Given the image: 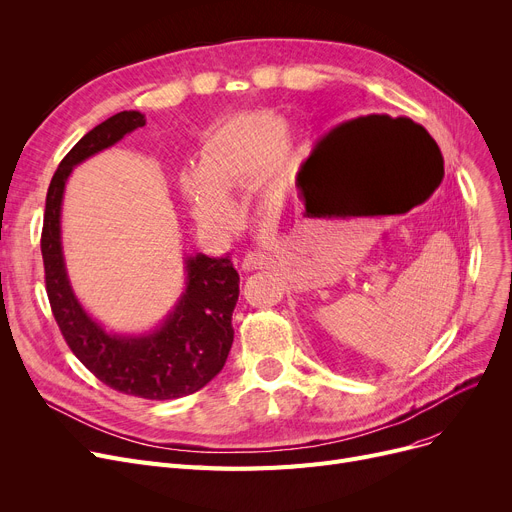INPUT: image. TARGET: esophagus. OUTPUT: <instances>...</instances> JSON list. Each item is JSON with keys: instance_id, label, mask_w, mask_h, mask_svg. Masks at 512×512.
Returning a JSON list of instances; mask_svg holds the SVG:
<instances>
[{"instance_id": "esophagus-1", "label": "esophagus", "mask_w": 512, "mask_h": 512, "mask_svg": "<svg viewBox=\"0 0 512 512\" xmlns=\"http://www.w3.org/2000/svg\"><path fill=\"white\" fill-rule=\"evenodd\" d=\"M270 257L261 251H251L245 257H242V270L245 272H255V270H263V267L270 265Z\"/></svg>"}]
</instances>
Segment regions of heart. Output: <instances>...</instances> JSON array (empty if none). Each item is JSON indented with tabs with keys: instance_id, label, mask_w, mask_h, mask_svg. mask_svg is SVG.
<instances>
[{
	"instance_id": "1",
	"label": "heart",
	"mask_w": 512,
	"mask_h": 512,
	"mask_svg": "<svg viewBox=\"0 0 512 512\" xmlns=\"http://www.w3.org/2000/svg\"><path fill=\"white\" fill-rule=\"evenodd\" d=\"M288 122L274 112L230 118L211 130L201 147V164L182 172L184 193L195 218L207 224H232V193L261 180L267 172L286 174L303 153V139L288 134Z\"/></svg>"
}]
</instances>
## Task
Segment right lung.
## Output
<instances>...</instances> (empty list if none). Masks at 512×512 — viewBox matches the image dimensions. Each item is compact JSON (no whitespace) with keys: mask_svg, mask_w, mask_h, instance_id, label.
<instances>
[{"mask_svg":"<svg viewBox=\"0 0 512 512\" xmlns=\"http://www.w3.org/2000/svg\"><path fill=\"white\" fill-rule=\"evenodd\" d=\"M141 126H145V114L120 112L89 130L68 151L47 188L41 255L53 317L76 359L118 392L170 400L201 390L228 359L240 282L230 255H186L184 290L166 319L145 334H114L76 299L62 251V199L68 176L85 159Z\"/></svg>","mask_w":512,"mask_h":512,"instance_id":"right-lung-1","label":"right lung"}]
</instances>
